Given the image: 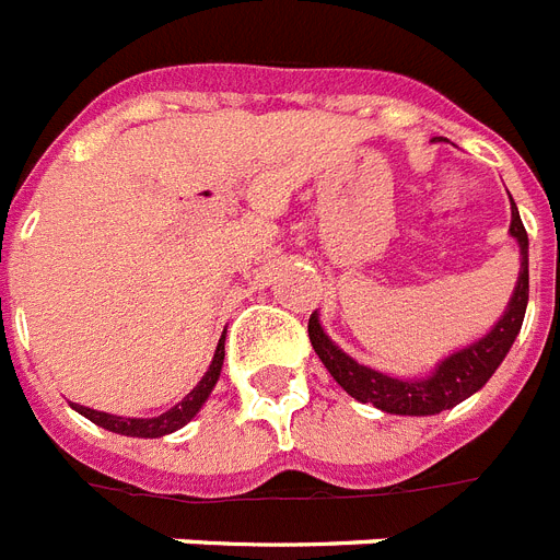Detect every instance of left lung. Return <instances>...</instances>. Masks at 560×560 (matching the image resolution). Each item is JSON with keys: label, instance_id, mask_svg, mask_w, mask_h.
<instances>
[{"label": "left lung", "instance_id": "left-lung-1", "mask_svg": "<svg viewBox=\"0 0 560 560\" xmlns=\"http://www.w3.org/2000/svg\"><path fill=\"white\" fill-rule=\"evenodd\" d=\"M510 234L518 240L521 246L518 285H515V294H512L510 306H506V312H503L495 329L489 331L487 337H480L478 343L443 360L441 366L429 374V377H423V381H397V377H389V374L360 366L358 360L340 352L329 337L323 335L317 314H312L308 317V340H312L317 358L323 360V366L329 369L331 377L354 400L377 406V409L389 415H438L443 409L457 406L469 395H475L495 374V369L501 366V360L506 358V352L515 343L521 323H524L526 300H529V254H526L529 240H526V229L521 223L515 202H512Z\"/></svg>", "mask_w": 560, "mask_h": 560}]
</instances>
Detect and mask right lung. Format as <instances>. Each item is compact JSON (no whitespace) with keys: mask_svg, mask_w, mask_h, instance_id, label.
<instances>
[{"mask_svg":"<svg viewBox=\"0 0 560 560\" xmlns=\"http://www.w3.org/2000/svg\"><path fill=\"white\" fill-rule=\"evenodd\" d=\"M223 358H225V340L217 343V352L214 360H211V366L208 372L202 374V381L188 392L183 400H179L174 409L163 412L160 418H117V415H108V412H96V409H88V406H73L77 412L85 415L91 423L96 427L108 429V432H117V435H128V438H163L171 435V432H177L194 418V415L200 412V406L206 404V397L211 395L214 389L217 377H220V369H223Z\"/></svg>","mask_w":560,"mask_h":560,"instance_id":"add662e5","label":"right lung"}]
</instances>
